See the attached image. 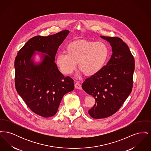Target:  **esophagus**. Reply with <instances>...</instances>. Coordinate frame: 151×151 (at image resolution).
Segmentation results:
<instances>
[{"mask_svg": "<svg viewBox=\"0 0 151 151\" xmlns=\"http://www.w3.org/2000/svg\"><path fill=\"white\" fill-rule=\"evenodd\" d=\"M75 88H76V89H81V86L79 82L76 81L75 84Z\"/></svg>", "mask_w": 151, "mask_h": 151, "instance_id": "obj_1", "label": "esophagus"}]
</instances>
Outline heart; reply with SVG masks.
Instances as JSON below:
<instances>
[{"instance_id": "heart-1", "label": "heart", "mask_w": 151, "mask_h": 151, "mask_svg": "<svg viewBox=\"0 0 151 151\" xmlns=\"http://www.w3.org/2000/svg\"><path fill=\"white\" fill-rule=\"evenodd\" d=\"M65 51L56 58L57 65L65 75L74 72L79 63V70L86 76L95 75L103 69L109 55V47L102 41H75L67 46Z\"/></svg>"}]
</instances>
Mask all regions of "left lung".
I'll use <instances>...</instances> for the list:
<instances>
[{"instance_id":"1","label":"left lung","mask_w":151,"mask_h":151,"mask_svg":"<svg viewBox=\"0 0 151 151\" xmlns=\"http://www.w3.org/2000/svg\"><path fill=\"white\" fill-rule=\"evenodd\" d=\"M100 37L110 43L113 54L100 72L82 84L84 91L95 99L94 105L88 111L95 119L109 117L121 108L132 91L135 70L134 57L122 39Z\"/></svg>"}]
</instances>
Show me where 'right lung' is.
Here are the masks:
<instances>
[{"mask_svg":"<svg viewBox=\"0 0 151 151\" xmlns=\"http://www.w3.org/2000/svg\"><path fill=\"white\" fill-rule=\"evenodd\" d=\"M69 33L65 30L53 35L30 38L19 51L14 60L15 87L29 109L37 115L50 117L57 112L63 96L74 89L73 80L58 69L55 57L59 46ZM43 60L34 63L35 51Z\"/></svg>","mask_w":151,"mask_h":151,"instance_id":"add662e5","label":"right lung"}]
</instances>
